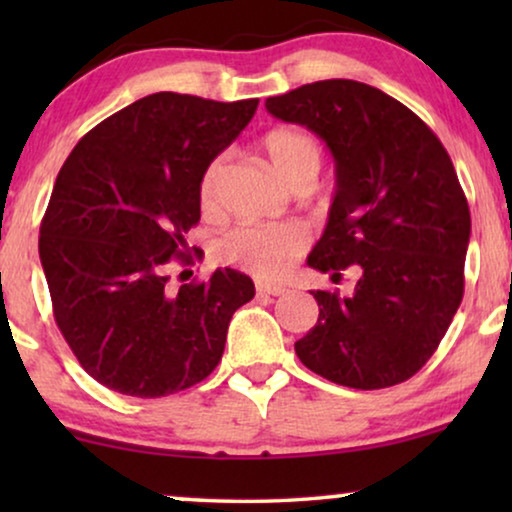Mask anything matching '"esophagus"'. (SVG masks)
<instances>
[{"mask_svg": "<svg viewBox=\"0 0 512 512\" xmlns=\"http://www.w3.org/2000/svg\"><path fill=\"white\" fill-rule=\"evenodd\" d=\"M258 293H268V296H284L286 289L279 284H268V282H256Z\"/></svg>", "mask_w": 512, "mask_h": 512, "instance_id": "34e87169", "label": "esophagus"}]
</instances>
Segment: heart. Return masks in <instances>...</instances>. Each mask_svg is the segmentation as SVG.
Returning a JSON list of instances; mask_svg holds the SVG:
<instances>
[{"label": "heart", "instance_id": "heart-1", "mask_svg": "<svg viewBox=\"0 0 512 512\" xmlns=\"http://www.w3.org/2000/svg\"><path fill=\"white\" fill-rule=\"evenodd\" d=\"M261 146L272 170L286 184L300 186L317 179L321 167V146L310 132L300 128H275L265 132ZM223 174V158H214L200 177L198 198L202 212L212 214L219 198V181ZM310 244V233L303 223H247L237 226L221 240V256L251 275L277 279L291 270Z\"/></svg>", "mask_w": 512, "mask_h": 512}]
</instances>
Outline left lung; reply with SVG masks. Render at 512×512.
<instances>
[{"label": "left lung", "mask_w": 512, "mask_h": 512, "mask_svg": "<svg viewBox=\"0 0 512 512\" xmlns=\"http://www.w3.org/2000/svg\"><path fill=\"white\" fill-rule=\"evenodd\" d=\"M265 109L310 128L335 160V198L307 265H359L352 296L314 291L319 319L296 342L312 373L342 387L410 380L436 352L464 298L471 212L445 146L382 90L328 79L268 97Z\"/></svg>", "instance_id": "1"}]
</instances>
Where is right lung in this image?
<instances>
[{
	"label": "right lung",
	"mask_w": 512,
	"mask_h": 512,
	"mask_svg": "<svg viewBox=\"0 0 512 512\" xmlns=\"http://www.w3.org/2000/svg\"><path fill=\"white\" fill-rule=\"evenodd\" d=\"M256 107V97L153 93L95 125L62 165L39 258L62 338L107 389L170 396L219 366L230 319L254 298V282L219 268L170 291L167 263H193L186 233L200 221L202 172Z\"/></svg>",
	"instance_id": "1"
}]
</instances>
